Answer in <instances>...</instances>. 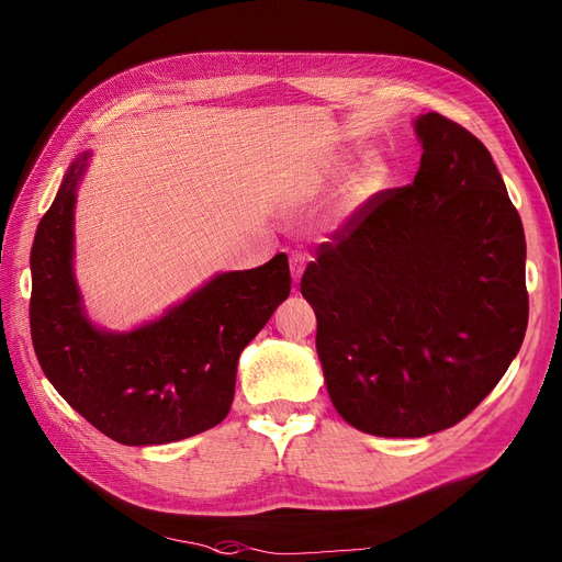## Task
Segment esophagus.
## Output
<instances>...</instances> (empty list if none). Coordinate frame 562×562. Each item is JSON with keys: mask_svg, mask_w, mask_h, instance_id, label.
Segmentation results:
<instances>
[{"mask_svg": "<svg viewBox=\"0 0 562 562\" xmlns=\"http://www.w3.org/2000/svg\"><path fill=\"white\" fill-rule=\"evenodd\" d=\"M304 267H307V258H304V252H293L291 255V274H293L295 283H300V279L304 274Z\"/></svg>", "mask_w": 562, "mask_h": 562, "instance_id": "esophagus-1", "label": "esophagus"}]
</instances>
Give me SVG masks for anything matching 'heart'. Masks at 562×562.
<instances>
[{"label": "heart", "mask_w": 562, "mask_h": 562, "mask_svg": "<svg viewBox=\"0 0 562 562\" xmlns=\"http://www.w3.org/2000/svg\"><path fill=\"white\" fill-rule=\"evenodd\" d=\"M345 168H347V164L342 161V159H335V161H330L326 168H323L321 171V178L323 180H330V178H339L345 173ZM378 178H380V171H378V166L375 164H366L361 171H359V176H356V180H353V184H351V203L359 199L361 194H366V192H370L372 190V184L378 182Z\"/></svg>", "instance_id": "heart-1"}]
</instances>
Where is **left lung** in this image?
Returning <instances> with one entry per match:
<instances>
[{"label":"left lung","instance_id":"8db88e82","mask_svg":"<svg viewBox=\"0 0 562 562\" xmlns=\"http://www.w3.org/2000/svg\"><path fill=\"white\" fill-rule=\"evenodd\" d=\"M413 124V184L372 196L300 283L335 411L384 438L462 422L527 328L525 232L487 147L436 112Z\"/></svg>","mask_w":562,"mask_h":562}]
</instances>
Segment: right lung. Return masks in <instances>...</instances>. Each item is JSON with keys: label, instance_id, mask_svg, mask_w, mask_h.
Wrapping results in <instances>:
<instances>
[{"label": "right lung", "instance_id": "1", "mask_svg": "<svg viewBox=\"0 0 562 562\" xmlns=\"http://www.w3.org/2000/svg\"><path fill=\"white\" fill-rule=\"evenodd\" d=\"M91 151L79 155L42 217L30 252V328L46 380L124 446H164L223 422L236 363L291 295L285 252L215 274L159 318L116 333L95 326L75 277V203Z\"/></svg>", "mask_w": 562, "mask_h": 562}]
</instances>
